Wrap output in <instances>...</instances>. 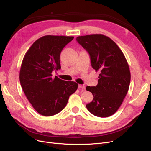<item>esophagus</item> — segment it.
<instances>
[{
  "mask_svg": "<svg viewBox=\"0 0 151 151\" xmlns=\"http://www.w3.org/2000/svg\"><path fill=\"white\" fill-rule=\"evenodd\" d=\"M85 87L83 85H78V88H85Z\"/></svg>",
  "mask_w": 151,
  "mask_h": 151,
  "instance_id": "1",
  "label": "esophagus"
}]
</instances>
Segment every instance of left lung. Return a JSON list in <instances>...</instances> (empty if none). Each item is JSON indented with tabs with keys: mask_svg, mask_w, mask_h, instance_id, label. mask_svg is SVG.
I'll return each instance as SVG.
<instances>
[{
	"mask_svg": "<svg viewBox=\"0 0 151 151\" xmlns=\"http://www.w3.org/2000/svg\"><path fill=\"white\" fill-rule=\"evenodd\" d=\"M76 40L88 52L92 68L100 72L97 86L86 87L93 97L86 107L98 117H109L122 105L130 86L127 59L116 43L102 34L78 37Z\"/></svg>",
	"mask_w": 151,
	"mask_h": 151,
	"instance_id": "left-lung-1",
	"label": "left lung"
}]
</instances>
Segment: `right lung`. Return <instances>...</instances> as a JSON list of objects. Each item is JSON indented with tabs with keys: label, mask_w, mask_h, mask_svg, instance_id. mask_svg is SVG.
<instances>
[{
	"label": "right lung",
	"mask_w": 151,
	"mask_h": 151,
	"mask_svg": "<svg viewBox=\"0 0 151 151\" xmlns=\"http://www.w3.org/2000/svg\"><path fill=\"white\" fill-rule=\"evenodd\" d=\"M74 37L45 35L33 43L21 63L19 80L26 97L37 113L45 116L59 113L78 88L75 81H64L52 72L61 69L63 49Z\"/></svg>",
	"instance_id": "right-lung-1"
}]
</instances>
